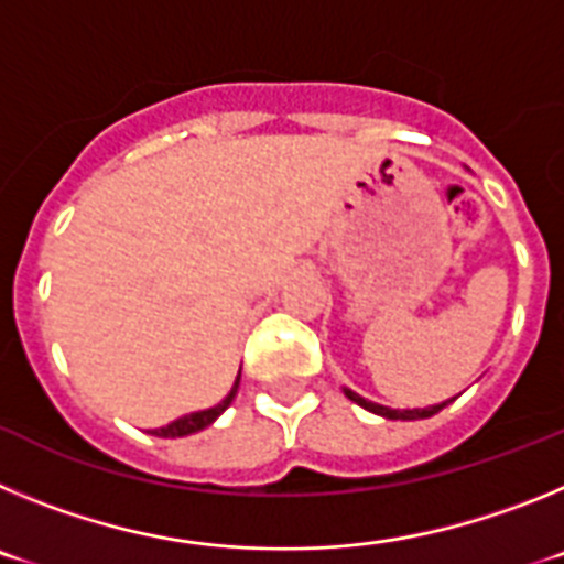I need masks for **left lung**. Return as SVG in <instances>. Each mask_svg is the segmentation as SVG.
I'll list each match as a JSON object with an SVG mask.
<instances>
[{"label": "left lung", "mask_w": 564, "mask_h": 564, "mask_svg": "<svg viewBox=\"0 0 564 564\" xmlns=\"http://www.w3.org/2000/svg\"><path fill=\"white\" fill-rule=\"evenodd\" d=\"M344 395L350 398L352 403H358V406H364L367 412H376V415L390 417V421H417V417H432V415H437V412H441L446 403H449V401H443V403H435V406H423V410H390V406H381V403L367 401V398H361L358 392L347 390V387H344Z\"/></svg>", "instance_id": "left-lung-1"}]
</instances>
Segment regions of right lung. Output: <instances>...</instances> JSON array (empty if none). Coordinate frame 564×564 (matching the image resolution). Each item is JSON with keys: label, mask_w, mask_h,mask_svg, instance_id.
<instances>
[{"label": "right lung", "mask_w": 564, "mask_h": 564, "mask_svg": "<svg viewBox=\"0 0 564 564\" xmlns=\"http://www.w3.org/2000/svg\"><path fill=\"white\" fill-rule=\"evenodd\" d=\"M237 390H239V376H237V381H234L231 392H228V395L223 398V401L217 403V406H212V410H200V412H192V415L177 417V421H172V423H169V426H161V430H154L152 435H158V437H186V435H194V432L206 430V426H212V423L217 421V417H220L223 412L228 410V406H231V401H234V395H237Z\"/></svg>", "instance_id": "1"}]
</instances>
